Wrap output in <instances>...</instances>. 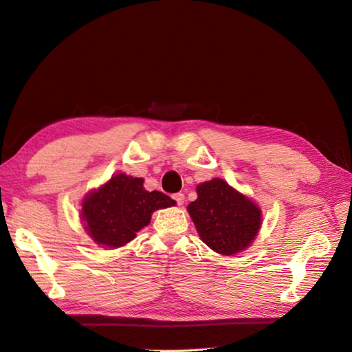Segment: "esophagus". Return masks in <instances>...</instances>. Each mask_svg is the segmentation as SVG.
Instances as JSON below:
<instances>
[{"instance_id": "obj_1", "label": "esophagus", "mask_w": 352, "mask_h": 352, "mask_svg": "<svg viewBox=\"0 0 352 352\" xmlns=\"http://www.w3.org/2000/svg\"><path fill=\"white\" fill-rule=\"evenodd\" d=\"M173 199L177 202L178 206H182V205L184 204V195H183V193H175V195L173 196Z\"/></svg>"}]
</instances>
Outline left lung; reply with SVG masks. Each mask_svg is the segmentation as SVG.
Here are the masks:
<instances>
[{
    "instance_id": "1",
    "label": "left lung",
    "mask_w": 352,
    "mask_h": 352,
    "mask_svg": "<svg viewBox=\"0 0 352 352\" xmlns=\"http://www.w3.org/2000/svg\"><path fill=\"white\" fill-rule=\"evenodd\" d=\"M187 211L201 239L215 253L232 256L251 245L262 226V211L220 178L197 186Z\"/></svg>"
}]
</instances>
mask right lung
Instances as JSON below:
<instances>
[{"mask_svg":"<svg viewBox=\"0 0 352 352\" xmlns=\"http://www.w3.org/2000/svg\"><path fill=\"white\" fill-rule=\"evenodd\" d=\"M142 183V178L116 174L85 196L82 220L95 244L123 247L137 236V232L148 226L153 212L175 205L165 193L147 192Z\"/></svg>","mask_w":352,"mask_h":352,"instance_id":"1","label":"right lung"}]
</instances>
